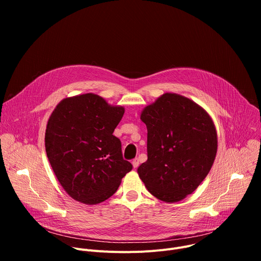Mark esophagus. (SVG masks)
<instances>
[{"label":"esophagus","mask_w":261,"mask_h":261,"mask_svg":"<svg viewBox=\"0 0 261 261\" xmlns=\"http://www.w3.org/2000/svg\"><path fill=\"white\" fill-rule=\"evenodd\" d=\"M131 163H132V165H133V168H137V166H138V164H139V161H138L137 158H135V159L132 160Z\"/></svg>","instance_id":"obj_1"}]
</instances>
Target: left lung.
<instances>
[{
  "label": "left lung",
  "mask_w": 261,
  "mask_h": 261,
  "mask_svg": "<svg viewBox=\"0 0 261 261\" xmlns=\"http://www.w3.org/2000/svg\"><path fill=\"white\" fill-rule=\"evenodd\" d=\"M140 120L147 129V160L137 173L156 198L178 202L197 189L214 164L213 119L193 100L164 93L142 109Z\"/></svg>",
  "instance_id": "left-lung-1"
}]
</instances>
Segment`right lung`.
<instances>
[{"label": "right lung", "mask_w": 261, "mask_h": 261, "mask_svg": "<svg viewBox=\"0 0 261 261\" xmlns=\"http://www.w3.org/2000/svg\"><path fill=\"white\" fill-rule=\"evenodd\" d=\"M124 113L123 106L93 93L67 97L51 113L45 130L46 155L74 200L93 205L108 199L132 169L113 134Z\"/></svg>", "instance_id": "add662e5"}]
</instances>
